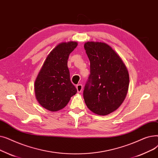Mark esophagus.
Instances as JSON below:
<instances>
[{"instance_id":"1","label":"esophagus","mask_w":158,"mask_h":158,"mask_svg":"<svg viewBox=\"0 0 158 158\" xmlns=\"http://www.w3.org/2000/svg\"><path fill=\"white\" fill-rule=\"evenodd\" d=\"M76 88H77V92L81 93L82 92V85H77L76 86Z\"/></svg>"}]
</instances>
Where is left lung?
Listing matches in <instances>:
<instances>
[{"instance_id":"1","label":"left lung","mask_w":158,"mask_h":158,"mask_svg":"<svg viewBox=\"0 0 158 158\" xmlns=\"http://www.w3.org/2000/svg\"><path fill=\"white\" fill-rule=\"evenodd\" d=\"M84 47L90 61V75L83 92L85 102L91 111L107 115L125 100L129 85L127 69L106 43L87 41Z\"/></svg>"}]
</instances>
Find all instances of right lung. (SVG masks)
I'll return each mask as SVG.
<instances>
[{
    "label": "right lung",
    "mask_w": 158,
    "mask_h": 158,
    "mask_svg": "<svg viewBox=\"0 0 158 158\" xmlns=\"http://www.w3.org/2000/svg\"><path fill=\"white\" fill-rule=\"evenodd\" d=\"M77 46V41L62 42L47 56L35 82L36 100L45 109L57 111L67 105L77 93L72 83L67 66L70 54Z\"/></svg>",
    "instance_id": "obj_1"
}]
</instances>
